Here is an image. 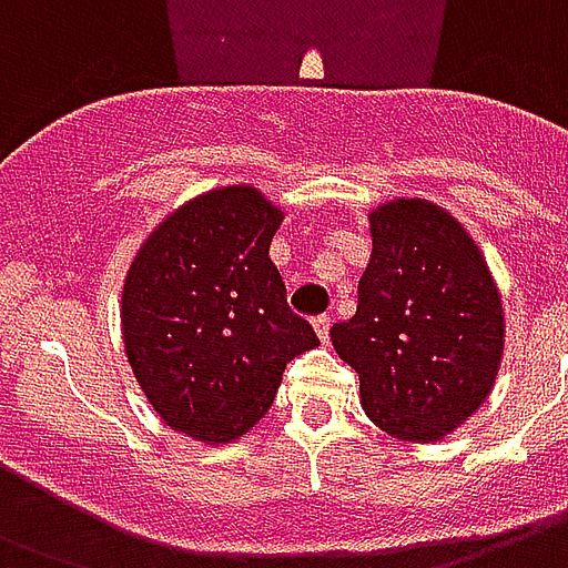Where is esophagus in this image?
Here are the masks:
<instances>
[{
  "mask_svg": "<svg viewBox=\"0 0 568 568\" xmlns=\"http://www.w3.org/2000/svg\"><path fill=\"white\" fill-rule=\"evenodd\" d=\"M314 328H316V334H320V341H328V328H332V316H328V314L314 316Z\"/></svg>",
  "mask_w": 568,
  "mask_h": 568,
  "instance_id": "34e87169",
  "label": "esophagus"
}]
</instances>
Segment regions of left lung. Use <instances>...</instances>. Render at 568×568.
I'll list each match as a JSON object with an SVG mask.
<instances>
[{"label":"left lung","mask_w":568,"mask_h":568,"mask_svg":"<svg viewBox=\"0 0 568 568\" xmlns=\"http://www.w3.org/2000/svg\"><path fill=\"white\" fill-rule=\"evenodd\" d=\"M373 254L358 307L332 344L362 379L385 433L435 442L480 408L504 353V307L489 266L442 206L399 197L371 213Z\"/></svg>","instance_id":"left-lung-1"}]
</instances>
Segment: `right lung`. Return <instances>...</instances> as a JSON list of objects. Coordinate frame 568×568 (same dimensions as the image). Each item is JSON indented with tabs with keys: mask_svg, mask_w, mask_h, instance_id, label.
<instances>
[{
	"mask_svg": "<svg viewBox=\"0 0 568 568\" xmlns=\"http://www.w3.org/2000/svg\"><path fill=\"white\" fill-rule=\"evenodd\" d=\"M281 219L257 189H213L171 213L126 272L130 367L156 415L197 442L252 429L287 362L320 344L270 261Z\"/></svg>",
	"mask_w": 568,
	"mask_h": 568,
	"instance_id": "right-lung-1",
	"label": "right lung"
}]
</instances>
